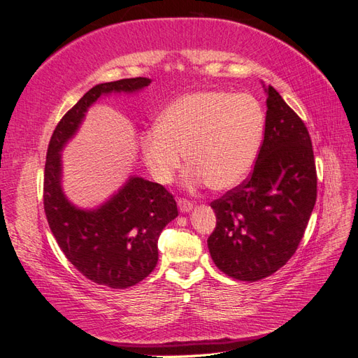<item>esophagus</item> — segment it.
<instances>
[{"label": "esophagus", "instance_id": "obj_1", "mask_svg": "<svg viewBox=\"0 0 358 358\" xmlns=\"http://www.w3.org/2000/svg\"><path fill=\"white\" fill-rule=\"evenodd\" d=\"M178 206H179V209H180V212H189V210H192V203L189 201V200H187V199H179L178 200Z\"/></svg>", "mask_w": 358, "mask_h": 358}]
</instances>
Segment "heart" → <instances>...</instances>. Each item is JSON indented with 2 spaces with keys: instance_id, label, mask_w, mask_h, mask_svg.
<instances>
[{
  "instance_id": "obj_1",
  "label": "heart",
  "mask_w": 358,
  "mask_h": 358,
  "mask_svg": "<svg viewBox=\"0 0 358 358\" xmlns=\"http://www.w3.org/2000/svg\"><path fill=\"white\" fill-rule=\"evenodd\" d=\"M263 107L248 94L200 91L182 95L162 112L158 127L143 137L146 166L159 183H169L188 158L185 182L236 188L252 171L264 136Z\"/></svg>"
}]
</instances>
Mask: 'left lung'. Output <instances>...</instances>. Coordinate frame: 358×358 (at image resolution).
<instances>
[{"label": "left lung", "mask_w": 358, "mask_h": 358, "mask_svg": "<svg viewBox=\"0 0 358 358\" xmlns=\"http://www.w3.org/2000/svg\"><path fill=\"white\" fill-rule=\"evenodd\" d=\"M264 140L251 178L210 203L216 227L209 252L227 276L255 282L294 255L317 201L310 136L297 113L267 86Z\"/></svg>", "instance_id": "obj_1"}]
</instances>
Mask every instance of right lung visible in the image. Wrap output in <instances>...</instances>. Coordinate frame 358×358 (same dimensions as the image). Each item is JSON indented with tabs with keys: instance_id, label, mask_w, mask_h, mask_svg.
Listing matches in <instances>:
<instances>
[{
	"instance_id": "obj_1",
	"label": "right lung",
	"mask_w": 358,
	"mask_h": 358,
	"mask_svg": "<svg viewBox=\"0 0 358 358\" xmlns=\"http://www.w3.org/2000/svg\"><path fill=\"white\" fill-rule=\"evenodd\" d=\"M150 82L134 78L95 85L62 116L46 155L43 203L52 234L83 276L117 289L138 284L155 268L158 237L178 216L176 201L159 183L131 176L99 208L80 209L62 191L61 152L101 95L133 94Z\"/></svg>"
}]
</instances>
